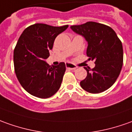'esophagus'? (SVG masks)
<instances>
[{"label": "esophagus", "mask_w": 132, "mask_h": 132, "mask_svg": "<svg viewBox=\"0 0 132 132\" xmlns=\"http://www.w3.org/2000/svg\"><path fill=\"white\" fill-rule=\"evenodd\" d=\"M66 68L68 70H75L77 68V66H75V64H71V63H66Z\"/></svg>", "instance_id": "esophagus-1"}]
</instances>
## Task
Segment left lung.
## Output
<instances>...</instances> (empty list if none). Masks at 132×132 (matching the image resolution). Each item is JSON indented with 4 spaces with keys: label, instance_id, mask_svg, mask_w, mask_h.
<instances>
[{
    "label": "left lung",
    "instance_id": "obj_1",
    "mask_svg": "<svg viewBox=\"0 0 132 132\" xmlns=\"http://www.w3.org/2000/svg\"><path fill=\"white\" fill-rule=\"evenodd\" d=\"M75 33L88 42L86 54L89 60L95 61V68H84L86 78L80 86L87 92L100 93L109 89L116 82L123 65V47L116 32L110 26L88 21L70 26Z\"/></svg>",
    "mask_w": 132,
    "mask_h": 132
}]
</instances>
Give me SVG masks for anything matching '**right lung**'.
<instances>
[{
  "instance_id": "1",
  "label": "right lung",
  "mask_w": 132,
  "mask_h": 132,
  "mask_svg": "<svg viewBox=\"0 0 132 132\" xmlns=\"http://www.w3.org/2000/svg\"><path fill=\"white\" fill-rule=\"evenodd\" d=\"M68 27L35 23L19 37L13 51L14 70L20 84L31 95L48 98L60 88L65 64L50 66L44 60L50 56L55 38Z\"/></svg>"
}]
</instances>
